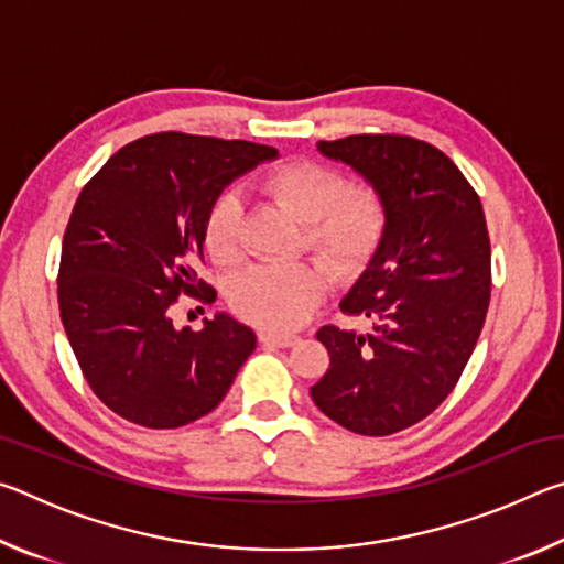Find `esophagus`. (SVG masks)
Here are the masks:
<instances>
[{
	"mask_svg": "<svg viewBox=\"0 0 564 564\" xmlns=\"http://www.w3.org/2000/svg\"><path fill=\"white\" fill-rule=\"evenodd\" d=\"M259 340L263 343V346H275V348H289L293 346L295 336H285V333H271V330H261L259 333Z\"/></svg>",
	"mask_w": 564,
	"mask_h": 564,
	"instance_id": "obj_1",
	"label": "esophagus"
}]
</instances>
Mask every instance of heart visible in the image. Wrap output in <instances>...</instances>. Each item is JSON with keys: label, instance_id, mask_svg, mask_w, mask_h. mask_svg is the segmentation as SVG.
<instances>
[{"label": "heart", "instance_id": "b5f03b06", "mask_svg": "<svg viewBox=\"0 0 564 564\" xmlns=\"http://www.w3.org/2000/svg\"><path fill=\"white\" fill-rule=\"evenodd\" d=\"M259 186L271 202L305 221L301 246L316 253L336 279L356 275L383 241V196L376 188L350 186V178L336 166L308 159L289 161L263 174ZM204 246L221 265H234L243 256V208L231 191L208 208ZM326 289V273L311 261L251 265L234 279L228 303L251 326L283 333L308 321Z\"/></svg>", "mask_w": 564, "mask_h": 564}]
</instances>
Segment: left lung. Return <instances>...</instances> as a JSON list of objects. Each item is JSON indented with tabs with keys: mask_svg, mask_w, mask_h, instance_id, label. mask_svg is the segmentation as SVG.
<instances>
[{
	"mask_svg": "<svg viewBox=\"0 0 564 564\" xmlns=\"http://www.w3.org/2000/svg\"><path fill=\"white\" fill-rule=\"evenodd\" d=\"M383 196L388 226L340 313L370 330L323 326L330 366L313 403L350 433L386 437L453 393L490 305V236L480 196L441 149L405 133L318 141Z\"/></svg>",
	"mask_w": 564,
	"mask_h": 564,
	"instance_id": "1",
	"label": "left lung"
}]
</instances>
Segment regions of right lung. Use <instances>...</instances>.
<instances>
[{
  "mask_svg": "<svg viewBox=\"0 0 564 564\" xmlns=\"http://www.w3.org/2000/svg\"><path fill=\"white\" fill-rule=\"evenodd\" d=\"M273 156L251 141L161 131L119 149L82 188L56 293L82 376L111 413L169 431L228 393L253 330L224 313L204 330H176L171 308L181 293L216 301L196 273L206 214L228 181Z\"/></svg>",
  "mask_w": 564,
  "mask_h": 564,
  "instance_id": "obj_1",
  "label": "right lung"
}]
</instances>
